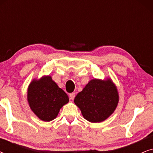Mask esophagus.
I'll list each match as a JSON object with an SVG mask.
<instances>
[{
	"mask_svg": "<svg viewBox=\"0 0 153 153\" xmlns=\"http://www.w3.org/2000/svg\"><path fill=\"white\" fill-rule=\"evenodd\" d=\"M69 97H70V100H73L74 99V97H75V93H70V95H69Z\"/></svg>",
	"mask_w": 153,
	"mask_h": 153,
	"instance_id": "34e87169",
	"label": "esophagus"
}]
</instances>
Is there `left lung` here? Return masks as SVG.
<instances>
[{"instance_id": "left-lung-1", "label": "left lung", "mask_w": 153, "mask_h": 153, "mask_svg": "<svg viewBox=\"0 0 153 153\" xmlns=\"http://www.w3.org/2000/svg\"><path fill=\"white\" fill-rule=\"evenodd\" d=\"M118 101V90L111 79H92L74 100L83 118L91 123H100L108 118Z\"/></svg>"}]
</instances>
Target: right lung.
Listing matches in <instances>:
<instances>
[{
  "instance_id": "add662e5",
  "label": "right lung",
  "mask_w": 153,
  "mask_h": 153,
  "mask_svg": "<svg viewBox=\"0 0 153 153\" xmlns=\"http://www.w3.org/2000/svg\"><path fill=\"white\" fill-rule=\"evenodd\" d=\"M27 98L31 110L46 122L55 119L60 108L69 102L68 95L50 76L33 79L28 86Z\"/></svg>"
}]
</instances>
